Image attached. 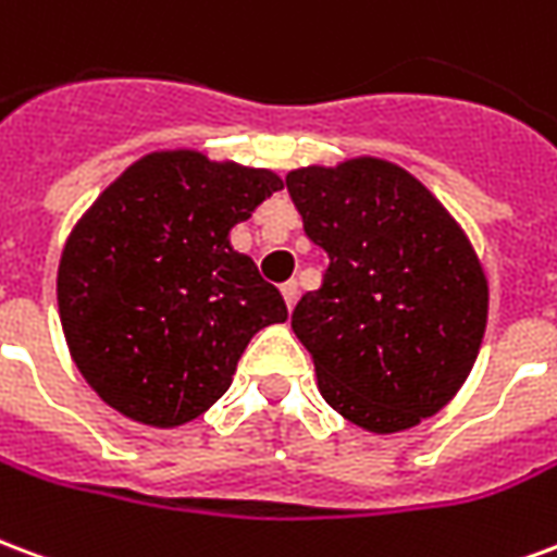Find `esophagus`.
<instances>
[{
    "mask_svg": "<svg viewBox=\"0 0 557 557\" xmlns=\"http://www.w3.org/2000/svg\"><path fill=\"white\" fill-rule=\"evenodd\" d=\"M282 296H284V306H287V311H294L296 299H299V284L296 282L282 284Z\"/></svg>",
    "mask_w": 557,
    "mask_h": 557,
    "instance_id": "34e87169",
    "label": "esophagus"
}]
</instances>
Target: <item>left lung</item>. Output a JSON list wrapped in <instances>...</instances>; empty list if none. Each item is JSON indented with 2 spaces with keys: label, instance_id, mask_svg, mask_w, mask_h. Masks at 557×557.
<instances>
[{
  "label": "left lung",
  "instance_id": "8db88e82",
  "mask_svg": "<svg viewBox=\"0 0 557 557\" xmlns=\"http://www.w3.org/2000/svg\"><path fill=\"white\" fill-rule=\"evenodd\" d=\"M284 184L329 255L290 318L323 400L371 433L436 416L484 341L490 287L469 237L428 186L376 157L296 169Z\"/></svg>",
  "mask_w": 557,
  "mask_h": 557
}]
</instances>
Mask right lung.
<instances>
[{"mask_svg":"<svg viewBox=\"0 0 557 557\" xmlns=\"http://www.w3.org/2000/svg\"><path fill=\"white\" fill-rule=\"evenodd\" d=\"M282 189L270 169L157 150L88 207L64 243L59 318L85 383L121 416L177 428L228 392L255 332L287 306L231 228Z\"/></svg>","mask_w":557,"mask_h":557,"instance_id":"obj_1","label":"right lung"}]
</instances>
